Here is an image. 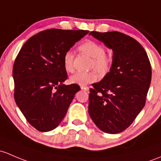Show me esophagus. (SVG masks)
Here are the masks:
<instances>
[{
    "instance_id": "1",
    "label": "esophagus",
    "mask_w": 161,
    "mask_h": 161,
    "mask_svg": "<svg viewBox=\"0 0 161 161\" xmlns=\"http://www.w3.org/2000/svg\"><path fill=\"white\" fill-rule=\"evenodd\" d=\"M81 89L84 91H89V87H87V86H81Z\"/></svg>"
}]
</instances>
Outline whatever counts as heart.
<instances>
[{
    "label": "heart",
    "instance_id": "1",
    "mask_svg": "<svg viewBox=\"0 0 161 161\" xmlns=\"http://www.w3.org/2000/svg\"><path fill=\"white\" fill-rule=\"evenodd\" d=\"M79 48L81 52L92 58L90 68L95 69L101 74H106L110 70L113 58L111 55L105 53V48L102 45L94 41H86ZM74 58L75 55L72 51L69 50L64 54L63 65L67 72H72L74 70ZM96 71L93 70L87 72H78L71 76L69 81L71 83L82 86L92 83L96 82L98 79Z\"/></svg>",
    "mask_w": 161,
    "mask_h": 161
}]
</instances>
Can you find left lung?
Returning <instances> with one entry per match:
<instances>
[{
    "instance_id": "1",
    "label": "left lung",
    "mask_w": 161,
    "mask_h": 161,
    "mask_svg": "<svg viewBox=\"0 0 161 161\" xmlns=\"http://www.w3.org/2000/svg\"><path fill=\"white\" fill-rule=\"evenodd\" d=\"M89 35L113 52L109 72L89 89V116L102 131L119 133L144 107L151 82L150 60L137 41L125 34L91 31Z\"/></svg>"
}]
</instances>
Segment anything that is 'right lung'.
<instances>
[{"label": "right lung", "mask_w": 161, "mask_h": 161, "mask_svg": "<svg viewBox=\"0 0 161 161\" xmlns=\"http://www.w3.org/2000/svg\"><path fill=\"white\" fill-rule=\"evenodd\" d=\"M89 33L84 30H45L31 37L13 66L14 100L27 121L41 132L55 129L66 114L77 84L66 86L64 54Z\"/></svg>", "instance_id": "obj_1"}]
</instances>
